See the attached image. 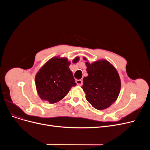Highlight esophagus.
<instances>
[{"label": "esophagus", "mask_w": 150, "mask_h": 150, "mask_svg": "<svg viewBox=\"0 0 150 150\" xmlns=\"http://www.w3.org/2000/svg\"><path fill=\"white\" fill-rule=\"evenodd\" d=\"M75 82L78 86H82L83 84V80H76Z\"/></svg>", "instance_id": "1"}]
</instances>
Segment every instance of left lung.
I'll return each instance as SVG.
<instances>
[{
    "label": "left lung",
    "instance_id": "obj_1",
    "mask_svg": "<svg viewBox=\"0 0 150 150\" xmlns=\"http://www.w3.org/2000/svg\"><path fill=\"white\" fill-rule=\"evenodd\" d=\"M84 60H87L84 58ZM88 76L83 78L82 89L86 98L94 108L103 110L111 106L119 96L121 81L116 69L105 59L90 64L86 62Z\"/></svg>",
    "mask_w": 150,
    "mask_h": 150
}]
</instances>
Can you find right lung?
<instances>
[{
	"instance_id": "obj_1",
	"label": "right lung",
	"mask_w": 150,
	"mask_h": 150,
	"mask_svg": "<svg viewBox=\"0 0 150 150\" xmlns=\"http://www.w3.org/2000/svg\"><path fill=\"white\" fill-rule=\"evenodd\" d=\"M80 58L76 57L73 63ZM70 62L66 58L53 57L39 69L35 76V84L38 95L42 100L53 104L64 98L75 83Z\"/></svg>"
}]
</instances>
